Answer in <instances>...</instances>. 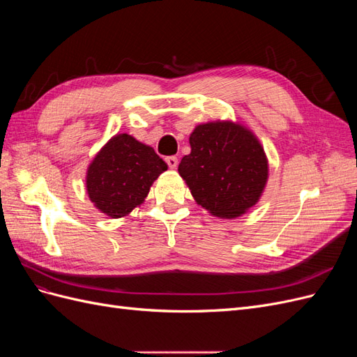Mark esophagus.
I'll return each mask as SVG.
<instances>
[{
	"label": "esophagus",
	"mask_w": 357,
	"mask_h": 357,
	"mask_svg": "<svg viewBox=\"0 0 357 357\" xmlns=\"http://www.w3.org/2000/svg\"><path fill=\"white\" fill-rule=\"evenodd\" d=\"M165 160H167V164H168V167H169L171 169H176V168H177L178 159H177L176 156H168Z\"/></svg>",
	"instance_id": "esophagus-1"
}]
</instances>
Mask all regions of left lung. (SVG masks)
I'll use <instances>...</instances> for the list:
<instances>
[{
	"label": "left lung",
	"instance_id": "obj_1",
	"mask_svg": "<svg viewBox=\"0 0 357 357\" xmlns=\"http://www.w3.org/2000/svg\"><path fill=\"white\" fill-rule=\"evenodd\" d=\"M190 153L178 174L202 208L235 219L259 201L268 181V159L257 137L241 123L198 125L189 137Z\"/></svg>",
	"mask_w": 357,
	"mask_h": 357
}]
</instances>
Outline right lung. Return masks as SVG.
I'll return each instance as SVG.
<instances>
[{
  "label": "right lung",
  "mask_w": 357,
  "mask_h": 357,
  "mask_svg": "<svg viewBox=\"0 0 357 357\" xmlns=\"http://www.w3.org/2000/svg\"><path fill=\"white\" fill-rule=\"evenodd\" d=\"M167 169L153 147L129 134H117L89 164L86 190L101 213L112 219L125 218L144 202L150 186Z\"/></svg>",
  "instance_id": "1"
}]
</instances>
